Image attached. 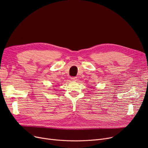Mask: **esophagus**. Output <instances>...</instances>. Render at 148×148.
<instances>
[{"instance_id": "obj_1", "label": "esophagus", "mask_w": 148, "mask_h": 148, "mask_svg": "<svg viewBox=\"0 0 148 148\" xmlns=\"http://www.w3.org/2000/svg\"><path fill=\"white\" fill-rule=\"evenodd\" d=\"M71 79L72 80V81L75 82V81L77 80V77H71Z\"/></svg>"}]
</instances>
